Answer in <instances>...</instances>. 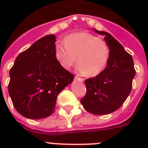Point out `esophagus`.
I'll return each instance as SVG.
<instances>
[{
  "mask_svg": "<svg viewBox=\"0 0 148 148\" xmlns=\"http://www.w3.org/2000/svg\"><path fill=\"white\" fill-rule=\"evenodd\" d=\"M75 79H76V80L79 81V82H84V79H83V78H79V77H78V76H75Z\"/></svg>",
  "mask_w": 148,
  "mask_h": 148,
  "instance_id": "obj_1",
  "label": "esophagus"
}]
</instances>
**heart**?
<instances>
[{
  "mask_svg": "<svg viewBox=\"0 0 148 148\" xmlns=\"http://www.w3.org/2000/svg\"><path fill=\"white\" fill-rule=\"evenodd\" d=\"M64 44L56 45L55 56L66 70H70L78 60V73L94 76L104 70L109 61L108 44L88 32L70 34L65 38Z\"/></svg>",
  "mask_w": 148,
  "mask_h": 148,
  "instance_id": "1",
  "label": "heart"
}]
</instances>
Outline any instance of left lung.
Segmentation results:
<instances>
[{
  "label": "left lung",
  "instance_id": "obj_1",
  "mask_svg": "<svg viewBox=\"0 0 148 148\" xmlns=\"http://www.w3.org/2000/svg\"><path fill=\"white\" fill-rule=\"evenodd\" d=\"M94 30L105 35L110 58L103 71L85 81L87 93L81 103L90 113L109 114L118 110L130 95L136 70L132 56L118 40L108 32Z\"/></svg>",
  "mask_w": 148,
  "mask_h": 148
}]
</instances>
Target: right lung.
I'll return each instance as SVG.
<instances>
[{"label":"right lung","instance_id":"obj_1","mask_svg":"<svg viewBox=\"0 0 148 148\" xmlns=\"http://www.w3.org/2000/svg\"><path fill=\"white\" fill-rule=\"evenodd\" d=\"M55 43L54 35L40 38L18 55L10 70L9 94L26 118L40 119L53 114L58 95L74 79L56 59Z\"/></svg>","mask_w":148,"mask_h":148}]
</instances>
